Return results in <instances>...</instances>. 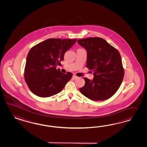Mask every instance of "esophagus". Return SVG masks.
I'll return each mask as SVG.
<instances>
[{
  "label": "esophagus",
  "mask_w": 147,
  "mask_h": 147,
  "mask_svg": "<svg viewBox=\"0 0 147 147\" xmlns=\"http://www.w3.org/2000/svg\"><path fill=\"white\" fill-rule=\"evenodd\" d=\"M73 78L74 79H76L78 78V76H76V75H73Z\"/></svg>",
  "instance_id": "esophagus-1"
}]
</instances>
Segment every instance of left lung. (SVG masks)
Masks as SVG:
<instances>
[{
	"mask_svg": "<svg viewBox=\"0 0 147 147\" xmlns=\"http://www.w3.org/2000/svg\"><path fill=\"white\" fill-rule=\"evenodd\" d=\"M87 53L86 67L94 72L93 80L84 78L85 85L80 92L93 101L111 97L120 87L124 69L119 52L101 38L78 40Z\"/></svg>",
	"mask_w": 147,
	"mask_h": 147,
	"instance_id": "8db88e82",
	"label": "left lung"
}]
</instances>
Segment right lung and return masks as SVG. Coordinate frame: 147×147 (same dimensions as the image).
I'll return each instance as SVG.
<instances>
[{"instance_id": "add662e5", "label": "right lung", "mask_w": 147, "mask_h": 147, "mask_svg": "<svg viewBox=\"0 0 147 147\" xmlns=\"http://www.w3.org/2000/svg\"><path fill=\"white\" fill-rule=\"evenodd\" d=\"M77 39H49L33 47L26 58L25 82L32 92L41 98L60 93L72 78V73H62L57 66L65 52Z\"/></svg>"}]
</instances>
